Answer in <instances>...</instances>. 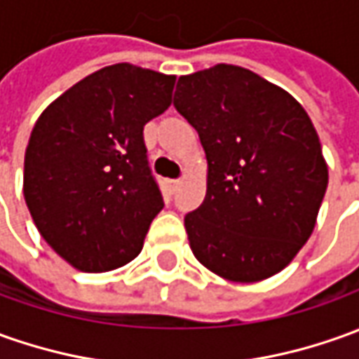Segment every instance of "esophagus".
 <instances>
[{
  "label": "esophagus",
  "instance_id": "1",
  "mask_svg": "<svg viewBox=\"0 0 359 359\" xmlns=\"http://www.w3.org/2000/svg\"><path fill=\"white\" fill-rule=\"evenodd\" d=\"M179 184H180V180H177V179L167 180V189H169L170 194H175V192L179 190Z\"/></svg>",
  "mask_w": 359,
  "mask_h": 359
}]
</instances>
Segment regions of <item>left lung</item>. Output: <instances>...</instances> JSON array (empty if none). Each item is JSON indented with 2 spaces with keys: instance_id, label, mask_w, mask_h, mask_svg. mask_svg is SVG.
Masks as SVG:
<instances>
[{
  "instance_id": "1",
  "label": "left lung",
  "mask_w": 359,
  "mask_h": 359,
  "mask_svg": "<svg viewBox=\"0 0 359 359\" xmlns=\"http://www.w3.org/2000/svg\"><path fill=\"white\" fill-rule=\"evenodd\" d=\"M175 108L198 131L206 196L184 216L190 250L224 279H267L311 238L328 187L313 121L294 97L248 68L180 76Z\"/></svg>"
}]
</instances>
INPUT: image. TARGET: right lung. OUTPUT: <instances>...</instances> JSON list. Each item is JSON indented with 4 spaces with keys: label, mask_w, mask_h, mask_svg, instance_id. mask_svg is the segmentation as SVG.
<instances>
[{
    "label": "right lung",
    "mask_w": 359,
    "mask_h": 359,
    "mask_svg": "<svg viewBox=\"0 0 359 359\" xmlns=\"http://www.w3.org/2000/svg\"><path fill=\"white\" fill-rule=\"evenodd\" d=\"M175 76L114 65L57 97L25 151L23 194L36 230L80 271L137 257L165 202L143 128L170 106Z\"/></svg>",
    "instance_id": "1"
}]
</instances>
